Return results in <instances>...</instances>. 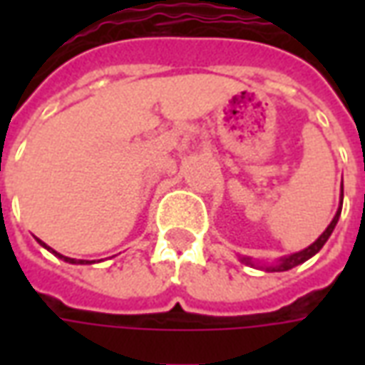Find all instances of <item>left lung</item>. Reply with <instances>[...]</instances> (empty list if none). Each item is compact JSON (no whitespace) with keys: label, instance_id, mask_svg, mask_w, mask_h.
I'll return each instance as SVG.
<instances>
[{"label":"left lung","instance_id":"obj_1","mask_svg":"<svg viewBox=\"0 0 365 365\" xmlns=\"http://www.w3.org/2000/svg\"><path fill=\"white\" fill-rule=\"evenodd\" d=\"M342 199H344V187H342V191H340V207H338L334 219L330 221V225L324 229V232H322L321 237L317 238L311 246H307V248L299 250V252L289 254V256H283V258H279V260L274 262V264H258V262L252 260L250 256H238V260L242 262V264H246V266L264 269V272H287V269L295 268V266H299V264L307 262L309 258H313L314 254L319 252L322 246L327 245V240H329V237L332 235V230H334V227H336L338 219H340V213H342Z\"/></svg>","mask_w":365,"mask_h":365}]
</instances>
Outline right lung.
Wrapping results in <instances>:
<instances>
[{
    "instance_id": "obj_1",
    "label": "right lung",
    "mask_w": 365,
    "mask_h": 365,
    "mask_svg": "<svg viewBox=\"0 0 365 365\" xmlns=\"http://www.w3.org/2000/svg\"><path fill=\"white\" fill-rule=\"evenodd\" d=\"M36 242H38V245L43 246V248H46V250H48V252L54 254V256H56V258H60V260L68 262V264H96V260H76V258H68V256H62V254L56 252V250H52L51 246H46V245H44L43 240H38V238H36Z\"/></svg>"
}]
</instances>
